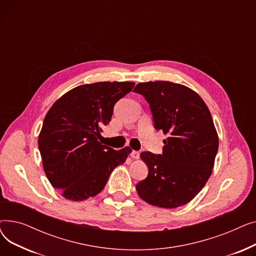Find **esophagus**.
<instances>
[{
  "mask_svg": "<svg viewBox=\"0 0 256 256\" xmlns=\"http://www.w3.org/2000/svg\"><path fill=\"white\" fill-rule=\"evenodd\" d=\"M130 156H132V158L138 160V158H140V152H136V150H132V152H130Z\"/></svg>",
  "mask_w": 256,
  "mask_h": 256,
  "instance_id": "esophagus-1",
  "label": "esophagus"
}]
</instances>
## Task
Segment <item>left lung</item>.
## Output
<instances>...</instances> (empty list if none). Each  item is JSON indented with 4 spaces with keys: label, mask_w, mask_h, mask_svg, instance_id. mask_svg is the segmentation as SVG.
Wrapping results in <instances>:
<instances>
[{
    "label": "left lung",
    "mask_w": 256,
    "mask_h": 256,
    "mask_svg": "<svg viewBox=\"0 0 256 256\" xmlns=\"http://www.w3.org/2000/svg\"><path fill=\"white\" fill-rule=\"evenodd\" d=\"M134 91L150 104L156 130L168 135L162 154H140L148 176L136 184L138 195L158 208L184 206L202 190L218 152L208 108L194 90L168 80L139 83Z\"/></svg>",
    "instance_id": "1"
}]
</instances>
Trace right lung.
<instances>
[{
	"label": "right lung",
	"mask_w": 256,
	"mask_h": 256,
	"mask_svg": "<svg viewBox=\"0 0 256 256\" xmlns=\"http://www.w3.org/2000/svg\"><path fill=\"white\" fill-rule=\"evenodd\" d=\"M134 86V82L80 85L63 94L46 113L38 148L48 180L65 199L96 196L132 152L128 146L115 150L98 140L114 104Z\"/></svg>",
	"instance_id": "1"
}]
</instances>
